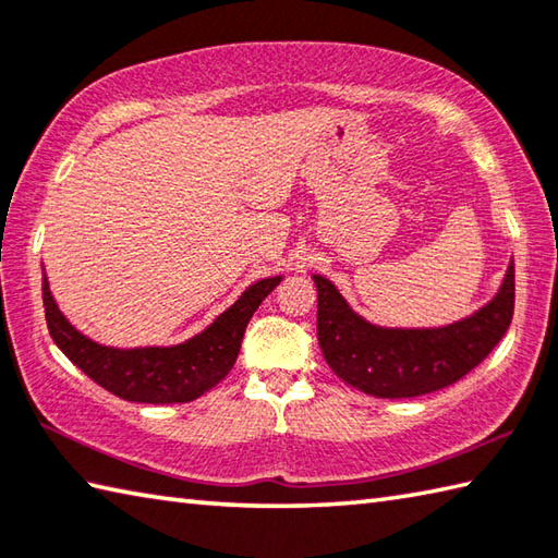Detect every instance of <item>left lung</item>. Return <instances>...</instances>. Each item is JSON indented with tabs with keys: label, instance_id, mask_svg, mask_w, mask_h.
<instances>
[{
	"label": "left lung",
	"instance_id": "left-lung-1",
	"mask_svg": "<svg viewBox=\"0 0 558 558\" xmlns=\"http://www.w3.org/2000/svg\"><path fill=\"white\" fill-rule=\"evenodd\" d=\"M317 286V337L339 378L373 398H417L471 373L505 337L514 312V266L473 317L441 329H383L361 319L327 278Z\"/></svg>",
	"mask_w": 558,
	"mask_h": 558
}]
</instances>
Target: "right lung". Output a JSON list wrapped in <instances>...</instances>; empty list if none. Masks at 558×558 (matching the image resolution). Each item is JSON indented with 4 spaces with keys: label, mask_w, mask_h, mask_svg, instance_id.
<instances>
[{
    "label": "right lung",
    "mask_w": 558,
    "mask_h": 558,
    "mask_svg": "<svg viewBox=\"0 0 558 558\" xmlns=\"http://www.w3.org/2000/svg\"><path fill=\"white\" fill-rule=\"evenodd\" d=\"M278 282L280 278L258 280L211 327L170 349L121 351L89 341L60 314L44 278L46 324L58 349L117 398L148 404L190 402L215 388L234 366L248 319Z\"/></svg>",
    "instance_id": "1"
}]
</instances>
